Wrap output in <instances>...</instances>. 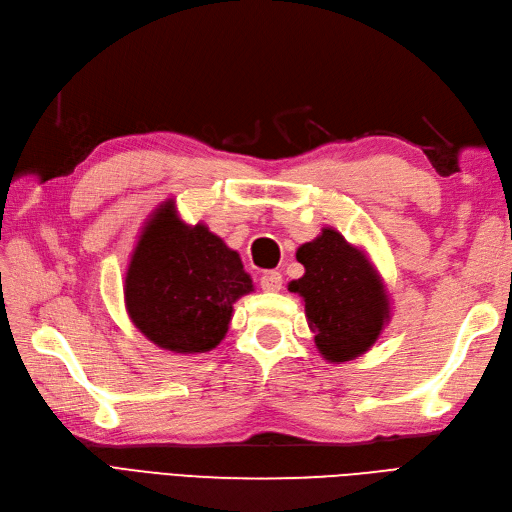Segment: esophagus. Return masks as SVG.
I'll return each instance as SVG.
<instances>
[{"label":"esophagus","mask_w":512,"mask_h":512,"mask_svg":"<svg viewBox=\"0 0 512 512\" xmlns=\"http://www.w3.org/2000/svg\"><path fill=\"white\" fill-rule=\"evenodd\" d=\"M260 288L265 290V293H278L282 288V275L278 271H267L260 278Z\"/></svg>","instance_id":"obj_1"}]
</instances>
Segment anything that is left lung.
I'll return each instance as SVG.
<instances>
[{
  "instance_id": "left-lung-1",
  "label": "left lung",
  "mask_w": 512,
  "mask_h": 512,
  "mask_svg": "<svg viewBox=\"0 0 512 512\" xmlns=\"http://www.w3.org/2000/svg\"><path fill=\"white\" fill-rule=\"evenodd\" d=\"M295 256L306 273L288 290L303 301L316 351L329 364L368 353L392 321V297L364 247L325 226Z\"/></svg>"
}]
</instances>
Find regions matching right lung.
<instances>
[{"label": "right lung", "mask_w": 512, "mask_h": 512, "mask_svg": "<svg viewBox=\"0 0 512 512\" xmlns=\"http://www.w3.org/2000/svg\"><path fill=\"white\" fill-rule=\"evenodd\" d=\"M122 290L144 338L174 355H200L226 338L234 303L254 293V282L239 252L204 222L187 224L168 198L140 228Z\"/></svg>", "instance_id": "right-lung-1"}]
</instances>
